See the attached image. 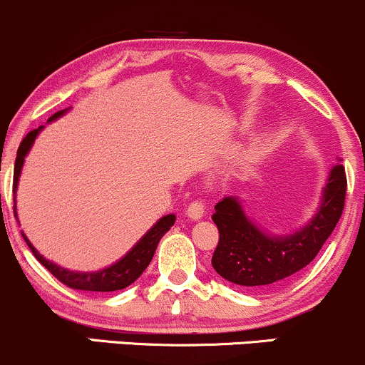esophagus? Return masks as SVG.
<instances>
[{
	"label": "esophagus",
	"instance_id": "obj_1",
	"mask_svg": "<svg viewBox=\"0 0 365 365\" xmlns=\"http://www.w3.org/2000/svg\"><path fill=\"white\" fill-rule=\"evenodd\" d=\"M187 216L190 217L192 221L200 220V217L204 216V204H202V200H194V202L188 204Z\"/></svg>",
	"mask_w": 365,
	"mask_h": 365
}]
</instances>
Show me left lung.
<instances>
[{"label": "left lung", "instance_id": "1", "mask_svg": "<svg viewBox=\"0 0 365 365\" xmlns=\"http://www.w3.org/2000/svg\"><path fill=\"white\" fill-rule=\"evenodd\" d=\"M345 192V168L334 165L311 220L283 235L271 233L250 220L238 197H223L212 215L220 230L212 267L225 279L240 287L254 290L276 287L314 261L340 220Z\"/></svg>", "mask_w": 365, "mask_h": 365}]
</instances>
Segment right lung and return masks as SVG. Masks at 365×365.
Masks as SVG:
<instances>
[{
    "label": "right lung",
    "mask_w": 365,
    "mask_h": 365,
    "mask_svg": "<svg viewBox=\"0 0 365 365\" xmlns=\"http://www.w3.org/2000/svg\"><path fill=\"white\" fill-rule=\"evenodd\" d=\"M68 111L70 108L54 113L51 118L48 120V123L61 118V116L66 115ZM43 128L44 125L43 127L32 130V132H29L27 135H25V139L22 140V144H20L19 150H16L15 171H14V202H15L14 212H15L16 221H19V215H16V188H19L24 161L25 158H27V154L31 153L32 145H34L37 135H39ZM175 220H177V216L175 215H166L159 217L156 223L150 226L148 232L144 233V237H142L140 240L123 255V257L118 259L116 262H113L111 266L103 267V269L99 271L66 269V267L49 261V259H46L43 254H39V250L31 244V240L25 237L24 232H22V237L24 240L27 242L29 249L32 250V254L36 255L37 261L43 264L46 269H48L53 276H56L61 283H65L66 287L75 288V290H86V292H115V290H123V288H127L128 284H132L142 273H144L145 267L149 266L150 259L154 257V252H156L159 240H161L163 235H165L171 226L175 225Z\"/></svg>",
    "instance_id": "right-lung-1"
}]
</instances>
